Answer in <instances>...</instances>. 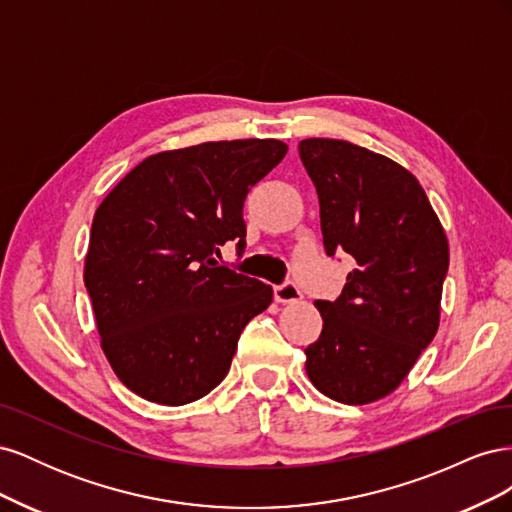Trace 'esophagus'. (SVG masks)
<instances>
[{"label":"esophagus","instance_id":"1","mask_svg":"<svg viewBox=\"0 0 512 512\" xmlns=\"http://www.w3.org/2000/svg\"><path fill=\"white\" fill-rule=\"evenodd\" d=\"M273 297H275L277 303H297V301H301L303 294H301V288L297 284L288 280L280 286H275Z\"/></svg>","mask_w":512,"mask_h":512}]
</instances>
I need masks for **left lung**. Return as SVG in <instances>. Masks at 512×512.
Here are the masks:
<instances>
[{
  "label": "left lung",
  "instance_id": "1",
  "mask_svg": "<svg viewBox=\"0 0 512 512\" xmlns=\"http://www.w3.org/2000/svg\"><path fill=\"white\" fill-rule=\"evenodd\" d=\"M299 156L318 192L324 250L356 262L335 301L314 303L322 333L305 348V371L339 404H369L397 389L438 331L448 241L397 162L335 138H305Z\"/></svg>",
  "mask_w": 512,
  "mask_h": 512
}]
</instances>
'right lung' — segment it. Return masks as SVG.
<instances>
[{"label":"right lung","instance_id":"1","mask_svg":"<svg viewBox=\"0 0 512 512\" xmlns=\"http://www.w3.org/2000/svg\"><path fill=\"white\" fill-rule=\"evenodd\" d=\"M275 138L203 143L149 156L94 215L85 288L117 378L153 404L205 397L230 369L245 324L273 288L218 265L245 250L243 203L286 156Z\"/></svg>","mask_w":512,"mask_h":512}]
</instances>
